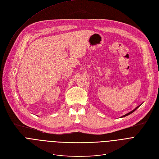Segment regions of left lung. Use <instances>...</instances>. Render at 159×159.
<instances>
[{"label":"left lung","instance_id":"8db88e82","mask_svg":"<svg viewBox=\"0 0 159 159\" xmlns=\"http://www.w3.org/2000/svg\"><path fill=\"white\" fill-rule=\"evenodd\" d=\"M141 105H139V106H137V107H136V108H135V109H134V110H132V111H130V112H129V113H127V114H125V115H123V116H121V118H122V117H125V116H128V115H129V114H132V112H134V111H135V110H136V109H137V108H138V107H140V106H141Z\"/></svg>","mask_w":159,"mask_h":159}]
</instances>
